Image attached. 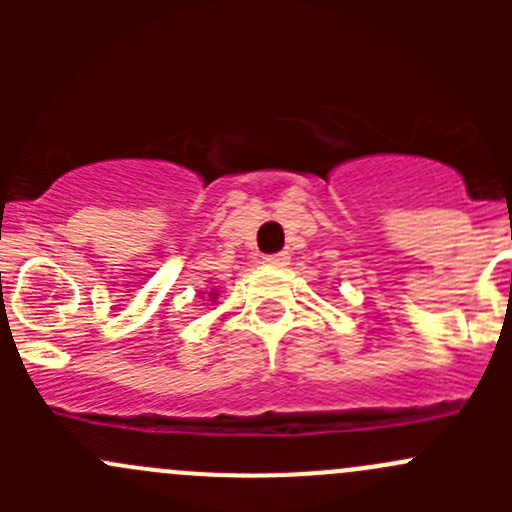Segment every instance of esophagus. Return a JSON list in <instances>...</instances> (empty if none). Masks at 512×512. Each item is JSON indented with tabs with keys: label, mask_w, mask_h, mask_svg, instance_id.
Returning a JSON list of instances; mask_svg holds the SVG:
<instances>
[{
	"label": "esophagus",
	"mask_w": 512,
	"mask_h": 512,
	"mask_svg": "<svg viewBox=\"0 0 512 512\" xmlns=\"http://www.w3.org/2000/svg\"><path fill=\"white\" fill-rule=\"evenodd\" d=\"M262 262L270 267H285L289 262V252H275V255H265L262 257Z\"/></svg>",
	"instance_id": "34e87169"
}]
</instances>
